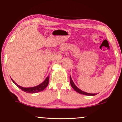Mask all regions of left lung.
I'll return each mask as SVG.
<instances>
[{
    "label": "left lung",
    "instance_id": "8db88e82",
    "mask_svg": "<svg viewBox=\"0 0 122 122\" xmlns=\"http://www.w3.org/2000/svg\"><path fill=\"white\" fill-rule=\"evenodd\" d=\"M70 83H71V87H72L73 89H74L75 91L76 92L79 93H80V94L86 95V96H95V95H96V94H91V93H88L85 92H83V91H81V90L79 89V88H78L77 86L75 85L74 82H73V81H72V79H71V76H70Z\"/></svg>",
    "mask_w": 122,
    "mask_h": 122
}]
</instances>
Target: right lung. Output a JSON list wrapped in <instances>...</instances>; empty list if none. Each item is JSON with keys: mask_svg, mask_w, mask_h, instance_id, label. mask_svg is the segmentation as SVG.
<instances>
[{"mask_svg": "<svg viewBox=\"0 0 122 122\" xmlns=\"http://www.w3.org/2000/svg\"><path fill=\"white\" fill-rule=\"evenodd\" d=\"M49 76H48L46 78V79H45L44 81L41 83V84L38 85V86H34V87H29V88L23 87V86H20L18 84H16V83L12 79H11V81H13V82L14 83L18 88H19L20 89L22 90L23 91L25 92L28 93H36L40 92L43 91V90H44L45 88L48 86V83H49Z\"/></svg>", "mask_w": 122, "mask_h": 122, "instance_id": "add662e5", "label": "right lung"}]
</instances>
